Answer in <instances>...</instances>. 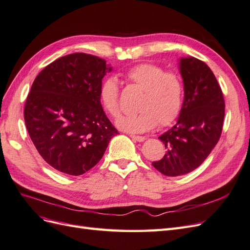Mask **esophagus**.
<instances>
[{"mask_svg":"<svg viewBox=\"0 0 250 250\" xmlns=\"http://www.w3.org/2000/svg\"><path fill=\"white\" fill-rule=\"evenodd\" d=\"M130 138L134 141H137V142H143V141H145V139H146L145 137H141V135H134V134H130Z\"/></svg>","mask_w":250,"mask_h":250,"instance_id":"34e87169","label":"esophagus"}]
</instances>
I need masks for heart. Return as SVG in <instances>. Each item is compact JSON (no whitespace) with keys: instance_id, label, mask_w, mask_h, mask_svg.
Segmentation results:
<instances>
[{"instance_id":"1","label":"heart","mask_w":250,"mask_h":250,"mask_svg":"<svg viewBox=\"0 0 250 250\" xmlns=\"http://www.w3.org/2000/svg\"><path fill=\"white\" fill-rule=\"evenodd\" d=\"M125 77L143 90L138 113L120 117L116 125L129 133H142L171 124L180 113L184 103V83L177 73L166 72L154 63H140L130 67ZM100 101L108 115H120L117 79L106 78L100 87Z\"/></svg>"}]
</instances>
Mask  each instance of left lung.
Returning <instances> with one entry per match:
<instances>
[{
    "label": "left lung",
    "mask_w": 250,
    "mask_h": 250,
    "mask_svg": "<svg viewBox=\"0 0 250 250\" xmlns=\"http://www.w3.org/2000/svg\"><path fill=\"white\" fill-rule=\"evenodd\" d=\"M184 103L176 124L160 139L167 149L152 166L166 176L190 173L206 161L222 132L224 99L214 73L201 60L180 57Z\"/></svg>",
    "instance_id": "obj_1"
}]
</instances>
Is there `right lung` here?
Here are the masks:
<instances>
[{
    "instance_id": "right-lung-1",
    "label": "right lung",
    "mask_w": 250,
    "mask_h": 250,
    "mask_svg": "<svg viewBox=\"0 0 250 250\" xmlns=\"http://www.w3.org/2000/svg\"><path fill=\"white\" fill-rule=\"evenodd\" d=\"M111 71L102 58L73 53L35 78L24 109L26 127L44 162L60 173L84 174L117 135L100 101L102 79Z\"/></svg>"
}]
</instances>
